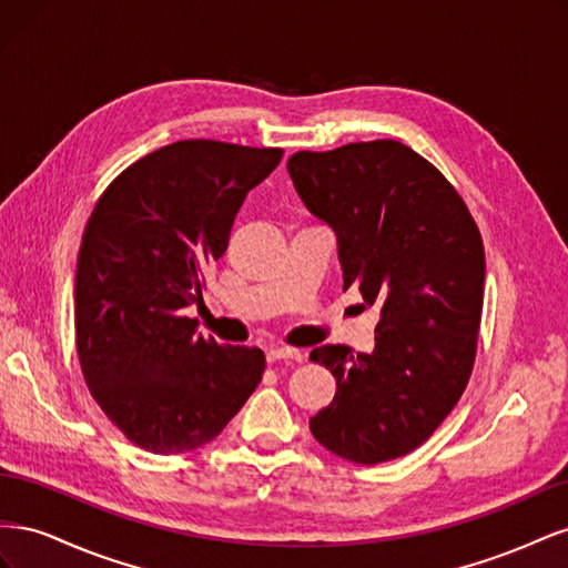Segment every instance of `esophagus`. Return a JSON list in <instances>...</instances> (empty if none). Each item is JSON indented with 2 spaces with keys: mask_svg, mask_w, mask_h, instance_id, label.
<instances>
[{
  "mask_svg": "<svg viewBox=\"0 0 568 568\" xmlns=\"http://www.w3.org/2000/svg\"><path fill=\"white\" fill-rule=\"evenodd\" d=\"M267 363H280V359H291V363H301L303 353L298 348H286V346H272L265 351Z\"/></svg>",
  "mask_w": 568,
  "mask_h": 568,
  "instance_id": "obj_1",
  "label": "esophagus"
}]
</instances>
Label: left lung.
<instances>
[{"label":"left lung","instance_id":"8db88e82","mask_svg":"<svg viewBox=\"0 0 568 568\" xmlns=\"http://www.w3.org/2000/svg\"><path fill=\"white\" fill-rule=\"evenodd\" d=\"M286 168L305 209L336 232L343 291L355 286L382 307L372 353H311L336 379L311 432L355 464L403 457L467 388L484 311V239L455 186L400 142L298 151Z\"/></svg>","mask_w":568,"mask_h":568}]
</instances>
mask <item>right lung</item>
Instances as JSON below:
<instances>
[{"label":"right lung","instance_id":"obj_1","mask_svg":"<svg viewBox=\"0 0 568 568\" xmlns=\"http://www.w3.org/2000/svg\"><path fill=\"white\" fill-rule=\"evenodd\" d=\"M282 149L184 140L125 168L99 196L75 272V346L104 415L140 448L211 443L261 384V348L196 334L203 272L227 251L246 194Z\"/></svg>","mask_w":568,"mask_h":568}]
</instances>
